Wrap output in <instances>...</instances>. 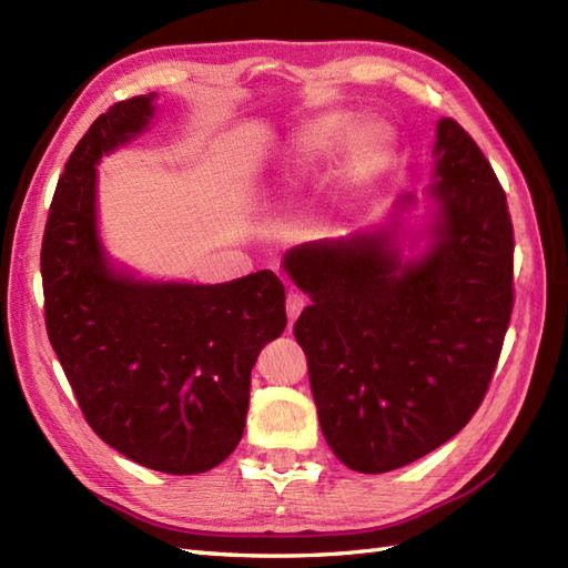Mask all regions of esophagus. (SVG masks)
I'll use <instances>...</instances> for the list:
<instances>
[{
	"instance_id": "34e87169",
	"label": "esophagus",
	"mask_w": 568,
	"mask_h": 568,
	"mask_svg": "<svg viewBox=\"0 0 568 568\" xmlns=\"http://www.w3.org/2000/svg\"><path fill=\"white\" fill-rule=\"evenodd\" d=\"M307 305V300H305V295H300V293H287V300H285V310H287V322H291V327H293V322L300 317V312H303V307Z\"/></svg>"
}]
</instances>
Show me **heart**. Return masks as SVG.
<instances>
[{
  "label": "heart",
  "mask_w": 568,
  "mask_h": 568,
  "mask_svg": "<svg viewBox=\"0 0 568 568\" xmlns=\"http://www.w3.org/2000/svg\"><path fill=\"white\" fill-rule=\"evenodd\" d=\"M344 143L348 175L354 180L368 178L390 159L393 131L378 119H364L352 126L348 114H322L300 129L285 153V168L303 175L312 168L329 161Z\"/></svg>",
  "instance_id": "heart-1"
}]
</instances>
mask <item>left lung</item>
Segmentation results:
<instances>
[{
  "mask_svg": "<svg viewBox=\"0 0 568 568\" xmlns=\"http://www.w3.org/2000/svg\"><path fill=\"white\" fill-rule=\"evenodd\" d=\"M432 155L425 195L407 192L383 222L283 256L312 303L295 339L322 434L358 474L413 464L462 432L510 324L515 244L498 178L454 119H439Z\"/></svg>",
  "mask_w": 568,
  "mask_h": 568,
  "instance_id": "1",
  "label": "left lung"
}]
</instances>
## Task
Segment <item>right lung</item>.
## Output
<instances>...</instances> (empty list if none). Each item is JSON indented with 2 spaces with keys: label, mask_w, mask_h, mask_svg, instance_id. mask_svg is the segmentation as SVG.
Wrapping results in <instances>:
<instances>
[{
  "label": "right lung",
  "mask_w": 568,
  "mask_h": 568,
  "mask_svg": "<svg viewBox=\"0 0 568 568\" xmlns=\"http://www.w3.org/2000/svg\"><path fill=\"white\" fill-rule=\"evenodd\" d=\"M155 98L110 106L65 163L41 248L45 329L94 434L141 466L192 476L244 434L251 368L287 324L285 287L273 271L149 281L106 253L98 165L151 126Z\"/></svg>",
  "instance_id": "1"
}]
</instances>
